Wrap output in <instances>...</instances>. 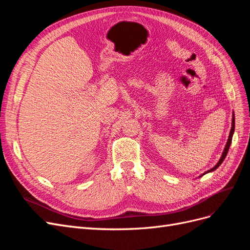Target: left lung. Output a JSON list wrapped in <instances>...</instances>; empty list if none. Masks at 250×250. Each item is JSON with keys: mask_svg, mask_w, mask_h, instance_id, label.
I'll use <instances>...</instances> for the list:
<instances>
[{"mask_svg": "<svg viewBox=\"0 0 250 250\" xmlns=\"http://www.w3.org/2000/svg\"><path fill=\"white\" fill-rule=\"evenodd\" d=\"M233 131H234V115H232V121H231V129H230V132H229V140H228V143H226V145H225V148H224V150H223V152H222V155H221V157H220V160H219V162L215 165V167H213L211 168L210 170H208V171H207V172H204L202 175H204V174H207V173H208V172H213V171H215L219 166H220L222 163H223V161H224V158L226 157V154H228V152H229V147H230V144H231V140H232V135H233ZM201 175V176H202ZM201 176H199V177H201Z\"/></svg>", "mask_w": 250, "mask_h": 250, "instance_id": "8db88e82", "label": "left lung"}]
</instances>
